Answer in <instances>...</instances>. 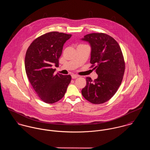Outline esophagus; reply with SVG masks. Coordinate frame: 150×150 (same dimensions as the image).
Returning a JSON list of instances; mask_svg holds the SVG:
<instances>
[{
	"instance_id": "1",
	"label": "esophagus",
	"mask_w": 150,
	"mask_h": 150,
	"mask_svg": "<svg viewBox=\"0 0 150 150\" xmlns=\"http://www.w3.org/2000/svg\"><path fill=\"white\" fill-rule=\"evenodd\" d=\"M78 77H79V76H77V75H76V74H72V75H71V77H72L73 79H75L77 78Z\"/></svg>"
}]
</instances>
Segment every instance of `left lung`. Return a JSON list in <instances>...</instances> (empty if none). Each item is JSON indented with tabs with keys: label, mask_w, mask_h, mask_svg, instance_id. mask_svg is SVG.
<instances>
[{
	"label": "left lung",
	"mask_w": 150,
	"mask_h": 150,
	"mask_svg": "<svg viewBox=\"0 0 150 150\" xmlns=\"http://www.w3.org/2000/svg\"><path fill=\"white\" fill-rule=\"evenodd\" d=\"M82 40L91 45L90 63L98 77L94 80L86 77L81 93L92 103H105L114 95L123 79L125 64L121 49L114 38L103 33L88 34Z\"/></svg>",
	"instance_id": "left-lung-1"
}]
</instances>
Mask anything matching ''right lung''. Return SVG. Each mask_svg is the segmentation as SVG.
<instances>
[{
	"mask_svg": "<svg viewBox=\"0 0 150 150\" xmlns=\"http://www.w3.org/2000/svg\"><path fill=\"white\" fill-rule=\"evenodd\" d=\"M71 35L51 32L36 38L29 46L25 67L29 81L42 100L54 103L61 100L71 79L70 75L54 74L52 64L59 66L64 43Z\"/></svg>",
	"mask_w": 150,
	"mask_h": 150,
	"instance_id": "1",
	"label": "right lung"
}]
</instances>
